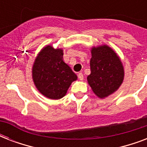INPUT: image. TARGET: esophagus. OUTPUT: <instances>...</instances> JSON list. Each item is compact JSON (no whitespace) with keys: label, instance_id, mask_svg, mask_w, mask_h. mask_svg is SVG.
I'll use <instances>...</instances> for the list:
<instances>
[{"label":"esophagus","instance_id":"esophagus-1","mask_svg":"<svg viewBox=\"0 0 147 147\" xmlns=\"http://www.w3.org/2000/svg\"><path fill=\"white\" fill-rule=\"evenodd\" d=\"M78 77L81 81H82L83 79H84V76H83V74L81 73V72H80V73L78 74Z\"/></svg>","mask_w":147,"mask_h":147}]
</instances>
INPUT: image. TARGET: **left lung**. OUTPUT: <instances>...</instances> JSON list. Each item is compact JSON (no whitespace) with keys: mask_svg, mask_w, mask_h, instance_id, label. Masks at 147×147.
I'll use <instances>...</instances> for the list:
<instances>
[{"mask_svg":"<svg viewBox=\"0 0 147 147\" xmlns=\"http://www.w3.org/2000/svg\"><path fill=\"white\" fill-rule=\"evenodd\" d=\"M90 66L91 74L87 79L97 96L105 98L121 86L124 76L123 65L110 47L92 48Z\"/></svg>","mask_w":147,"mask_h":147,"instance_id":"left-lung-1","label":"left lung"}]
</instances>
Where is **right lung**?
<instances>
[{"instance_id":"obj_1","label":"right lung","mask_w":147,"mask_h":147,"mask_svg":"<svg viewBox=\"0 0 147 147\" xmlns=\"http://www.w3.org/2000/svg\"><path fill=\"white\" fill-rule=\"evenodd\" d=\"M62 49L47 46L36 57L33 67V78L37 89L47 98L60 99L65 95L77 76L62 60Z\"/></svg>"}]
</instances>
